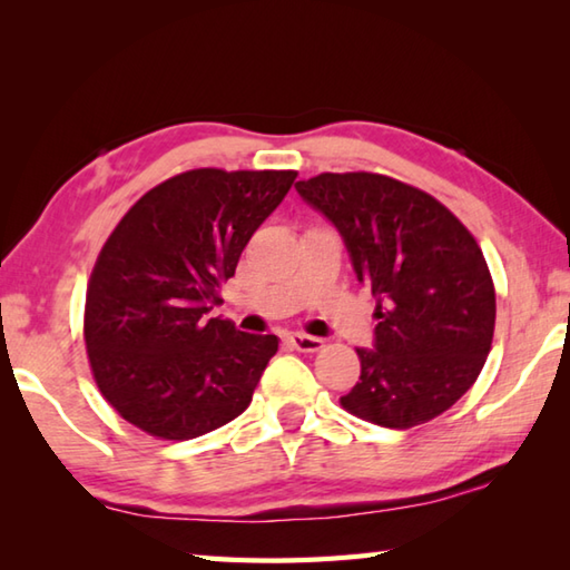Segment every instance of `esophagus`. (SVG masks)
Instances as JSON below:
<instances>
[{"label": "esophagus", "instance_id": "esophagus-1", "mask_svg": "<svg viewBox=\"0 0 570 570\" xmlns=\"http://www.w3.org/2000/svg\"><path fill=\"white\" fill-rule=\"evenodd\" d=\"M288 344H292L294 350H298V352H320L324 346L320 336H308V334H302V332L288 334Z\"/></svg>", "mask_w": 570, "mask_h": 570}]
</instances>
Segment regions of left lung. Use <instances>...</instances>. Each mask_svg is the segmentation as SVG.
<instances>
[{
  "mask_svg": "<svg viewBox=\"0 0 570 570\" xmlns=\"http://www.w3.org/2000/svg\"><path fill=\"white\" fill-rule=\"evenodd\" d=\"M296 190L377 298L374 350H356L362 374L342 407L392 430L450 410L493 344L495 286L478 240L430 193L380 173H322Z\"/></svg>",
  "mask_w": 570,
  "mask_h": 570,
  "instance_id": "1",
  "label": "left lung"
}]
</instances>
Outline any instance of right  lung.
<instances>
[{
  "label": "right lung",
  "mask_w": 570,
  "mask_h": 570,
  "mask_svg": "<svg viewBox=\"0 0 570 570\" xmlns=\"http://www.w3.org/2000/svg\"><path fill=\"white\" fill-rule=\"evenodd\" d=\"M294 178L186 170L150 188L115 226L88 284L85 346L122 420L153 438L190 440L248 407L278 340L208 312Z\"/></svg>",
  "instance_id": "right-lung-1"
}]
</instances>
